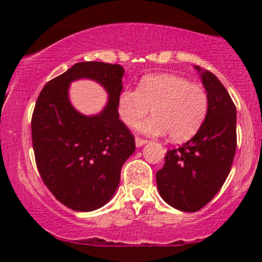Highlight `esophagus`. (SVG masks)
<instances>
[{
	"label": "esophagus",
	"instance_id": "obj_1",
	"mask_svg": "<svg viewBox=\"0 0 262 262\" xmlns=\"http://www.w3.org/2000/svg\"><path fill=\"white\" fill-rule=\"evenodd\" d=\"M146 143H148V140L141 139V138H135V145H137V148H141V146L145 145Z\"/></svg>",
	"mask_w": 262,
	"mask_h": 262
}]
</instances>
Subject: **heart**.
<instances>
[{
  "mask_svg": "<svg viewBox=\"0 0 262 262\" xmlns=\"http://www.w3.org/2000/svg\"><path fill=\"white\" fill-rule=\"evenodd\" d=\"M150 111L154 116L138 125L140 133L152 137L170 133L173 140H186L203 124L208 96L202 86L179 75H145L138 89L121 92L118 113L128 127H134Z\"/></svg>",
  "mask_w": 262,
  "mask_h": 262,
  "instance_id": "b5f03b06",
  "label": "heart"
}]
</instances>
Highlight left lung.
Returning <instances> with one entry per match:
<instances>
[{
  "mask_svg": "<svg viewBox=\"0 0 262 262\" xmlns=\"http://www.w3.org/2000/svg\"><path fill=\"white\" fill-rule=\"evenodd\" d=\"M208 96V112L194 137L167 150L156 172L162 200L182 212H196L212 201L227 180L236 149V110L215 75L194 66Z\"/></svg>",
  "mask_w": 262,
  "mask_h": 262,
  "instance_id": "obj_1",
  "label": "left lung"
}]
</instances>
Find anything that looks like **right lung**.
I'll list each match as a JSON object with an SVG mask.
<instances>
[{
  "instance_id": "add662e5",
  "label": "right lung",
  "mask_w": 262,
  "mask_h": 262,
  "mask_svg": "<svg viewBox=\"0 0 262 262\" xmlns=\"http://www.w3.org/2000/svg\"><path fill=\"white\" fill-rule=\"evenodd\" d=\"M124 69L100 61L77 62L41 90L32 117V140L39 173L56 200L77 212H91L110 202L123 164L135 141L119 119L118 98ZM87 78L106 90L100 114L86 116L68 97L70 83Z\"/></svg>"
}]
</instances>
